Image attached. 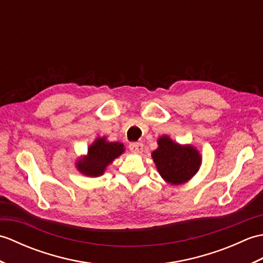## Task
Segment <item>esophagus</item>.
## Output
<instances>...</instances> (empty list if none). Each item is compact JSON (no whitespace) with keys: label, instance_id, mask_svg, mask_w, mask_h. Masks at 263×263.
Instances as JSON below:
<instances>
[{"label":"esophagus","instance_id":"1","mask_svg":"<svg viewBox=\"0 0 263 263\" xmlns=\"http://www.w3.org/2000/svg\"><path fill=\"white\" fill-rule=\"evenodd\" d=\"M130 150L132 153L135 154H140L142 153V149H143V144L141 142H132L130 143V146H128Z\"/></svg>","mask_w":263,"mask_h":263}]
</instances>
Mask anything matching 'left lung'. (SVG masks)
Returning <instances> with one entry per match:
<instances>
[{"label":"left lung","mask_w":263,"mask_h":263,"mask_svg":"<svg viewBox=\"0 0 263 263\" xmlns=\"http://www.w3.org/2000/svg\"><path fill=\"white\" fill-rule=\"evenodd\" d=\"M153 159L161 177L172 184H181L190 180L200 167V155L191 146H180L168 137H161Z\"/></svg>","instance_id":"8db88e82"}]
</instances>
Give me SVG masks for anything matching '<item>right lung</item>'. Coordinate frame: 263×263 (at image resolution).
Instances as JSON below:
<instances>
[{
	"label": "right lung",
	"mask_w": 263,
	"mask_h": 263,
	"mask_svg": "<svg viewBox=\"0 0 263 263\" xmlns=\"http://www.w3.org/2000/svg\"><path fill=\"white\" fill-rule=\"evenodd\" d=\"M124 152L120 142H107L103 139H97L88 149V156L78 163V170L88 176L102 175L106 166Z\"/></svg>",
	"instance_id": "right-lung-1"
}]
</instances>
